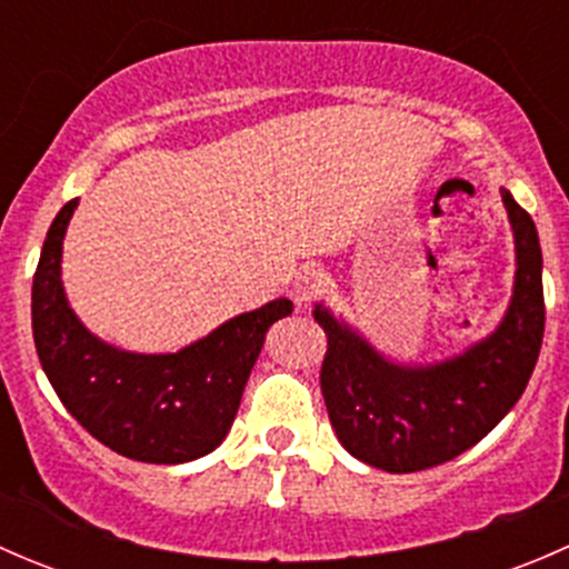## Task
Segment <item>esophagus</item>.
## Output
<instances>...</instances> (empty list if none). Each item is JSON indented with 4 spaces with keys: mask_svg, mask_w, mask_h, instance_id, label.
<instances>
[{
    "mask_svg": "<svg viewBox=\"0 0 569 569\" xmlns=\"http://www.w3.org/2000/svg\"><path fill=\"white\" fill-rule=\"evenodd\" d=\"M327 289V272L319 269L317 263H308L297 272L295 286H291V297H295L297 306H308L311 300H317L321 291Z\"/></svg>",
    "mask_w": 569,
    "mask_h": 569,
    "instance_id": "esophagus-1",
    "label": "esophagus"
}]
</instances>
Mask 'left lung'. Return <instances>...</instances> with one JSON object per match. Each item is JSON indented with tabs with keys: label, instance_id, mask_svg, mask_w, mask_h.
<instances>
[{
	"label": "left lung",
	"instance_id": "left-lung-1",
	"mask_svg": "<svg viewBox=\"0 0 569 569\" xmlns=\"http://www.w3.org/2000/svg\"><path fill=\"white\" fill-rule=\"evenodd\" d=\"M515 237V286L496 330L449 360L407 366L319 302L327 336L321 396L343 449L371 468L412 473L479 443L523 396L545 332L542 250L529 211L501 189Z\"/></svg>",
	"mask_w": 569,
	"mask_h": 569
}]
</instances>
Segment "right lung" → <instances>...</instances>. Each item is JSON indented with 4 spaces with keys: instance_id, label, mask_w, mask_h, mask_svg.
<instances>
[{
    "instance_id": "obj_1",
    "label": "right lung",
    "mask_w": 569,
    "mask_h": 569,
    "mask_svg": "<svg viewBox=\"0 0 569 569\" xmlns=\"http://www.w3.org/2000/svg\"><path fill=\"white\" fill-rule=\"evenodd\" d=\"M77 203L68 200L51 222L32 280V336L51 388L96 440L129 460L178 465L206 457L237 418L263 336L295 306L280 297L178 352L112 347L77 319L62 289V239Z\"/></svg>"
}]
</instances>
